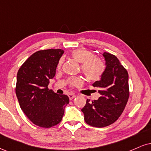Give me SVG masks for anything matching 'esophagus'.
Returning <instances> with one entry per match:
<instances>
[{"label":"esophagus","mask_w":151,"mask_h":151,"mask_svg":"<svg viewBox=\"0 0 151 151\" xmlns=\"http://www.w3.org/2000/svg\"><path fill=\"white\" fill-rule=\"evenodd\" d=\"M68 96H69V98H70V99L72 100V99H73L74 98L76 97V95L73 93H70L68 94Z\"/></svg>","instance_id":"1"}]
</instances>
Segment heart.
<instances>
[{"label": "heart", "mask_w": 151, "mask_h": 151, "mask_svg": "<svg viewBox=\"0 0 151 151\" xmlns=\"http://www.w3.org/2000/svg\"><path fill=\"white\" fill-rule=\"evenodd\" d=\"M72 57L78 62L81 64V69L84 76L89 81H98L104 73L106 65L102 60L95 58L93 54L85 48H79L74 50L72 52ZM63 60H60L58 68H60ZM72 86H79L81 84L82 81L80 78H72L70 81Z\"/></svg>", "instance_id": "obj_1"}]
</instances>
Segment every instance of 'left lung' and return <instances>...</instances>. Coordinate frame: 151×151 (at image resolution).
I'll list each match as a JSON object with an SVG mask.
<instances>
[{
  "mask_svg": "<svg viewBox=\"0 0 151 151\" xmlns=\"http://www.w3.org/2000/svg\"><path fill=\"white\" fill-rule=\"evenodd\" d=\"M106 69L101 79L93 83L100 97L81 109L85 122L93 127L102 128L114 124L124 111L129 97V74L115 55L104 52Z\"/></svg>",
  "mask_w": 151,
  "mask_h": 151,
  "instance_id": "1",
  "label": "left lung"
}]
</instances>
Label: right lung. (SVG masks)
Returning <instances> with one entry per match:
<instances>
[{"mask_svg": "<svg viewBox=\"0 0 151 151\" xmlns=\"http://www.w3.org/2000/svg\"><path fill=\"white\" fill-rule=\"evenodd\" d=\"M65 51L50 49L36 52L22 64L17 74L15 88L20 108L34 124L50 128L62 121L70 99L48 89L50 79Z\"/></svg>", "mask_w": 151, "mask_h": 151, "instance_id": "right-lung-1", "label": "right lung"}]
</instances>
